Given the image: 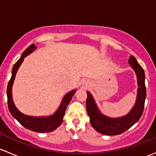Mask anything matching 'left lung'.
<instances>
[{
    "label": "left lung",
    "mask_w": 156,
    "mask_h": 156,
    "mask_svg": "<svg viewBox=\"0 0 156 156\" xmlns=\"http://www.w3.org/2000/svg\"><path fill=\"white\" fill-rule=\"evenodd\" d=\"M129 63L135 72L137 80V95L136 102L130 112L119 118H111L100 112L95 100L90 92L87 93L86 108L90 117L91 126L99 133L106 135H117L126 132L139 120L144 112L147 90L145 86V74L144 69L137 63L134 56L129 59Z\"/></svg>",
    "instance_id": "left-lung-1"
}]
</instances>
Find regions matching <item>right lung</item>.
<instances>
[{
	"instance_id": "1",
	"label": "right lung",
	"mask_w": 156,
	"mask_h": 156,
	"mask_svg": "<svg viewBox=\"0 0 156 156\" xmlns=\"http://www.w3.org/2000/svg\"><path fill=\"white\" fill-rule=\"evenodd\" d=\"M36 48H37V47L34 45V44H31L30 46L23 52L20 59L13 66L12 69V77H11L9 83H8L7 90H6L8 108H9V110L12 117L26 129L33 131V132H39V133L51 132L55 130L57 127L61 125L67 106L69 104L76 90H74L66 93L62 100L61 104H60L58 109L57 110L56 112L53 115L49 116V117H30V116H27L21 113L16 108L12 101V87L15 78H16V73H17L19 66L22 63L24 57L32 53Z\"/></svg>"
}]
</instances>
